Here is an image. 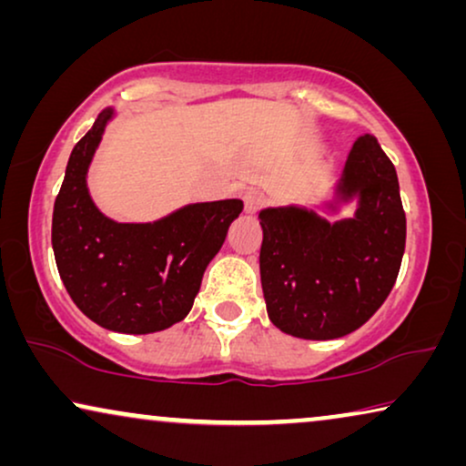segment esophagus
<instances>
[{
    "label": "esophagus",
    "instance_id": "1",
    "mask_svg": "<svg viewBox=\"0 0 466 466\" xmlns=\"http://www.w3.org/2000/svg\"><path fill=\"white\" fill-rule=\"evenodd\" d=\"M265 206V195L260 193V190H248V193L244 195V208H246V212L248 214H254V212H258L260 208Z\"/></svg>",
    "mask_w": 466,
    "mask_h": 466
}]
</instances>
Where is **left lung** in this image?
Segmentation results:
<instances>
[{"label": "left lung", "instance_id": "obj_1", "mask_svg": "<svg viewBox=\"0 0 466 466\" xmlns=\"http://www.w3.org/2000/svg\"><path fill=\"white\" fill-rule=\"evenodd\" d=\"M356 201L352 218L301 206L265 208L260 284L269 320L299 339L327 341L360 329L397 282L405 212L397 169L373 136H360L324 209Z\"/></svg>", "mask_w": 466, "mask_h": 466}]
</instances>
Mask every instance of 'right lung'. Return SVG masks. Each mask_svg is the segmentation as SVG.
Returning a JSON list of instances; mask_svg holds the SVG:
<instances>
[{"instance_id": "add662e5", "label": "right lung", "mask_w": 466, "mask_h": 466, "mask_svg": "<svg viewBox=\"0 0 466 466\" xmlns=\"http://www.w3.org/2000/svg\"><path fill=\"white\" fill-rule=\"evenodd\" d=\"M114 114L106 107L69 155L53 209V250L82 314L114 333L148 335L187 318L203 271L244 203H188L152 222L107 218L88 193L86 176Z\"/></svg>"}]
</instances>
